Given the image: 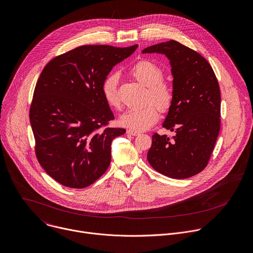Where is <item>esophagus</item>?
I'll return each mask as SVG.
<instances>
[{"label": "esophagus", "instance_id": "obj_1", "mask_svg": "<svg viewBox=\"0 0 253 253\" xmlns=\"http://www.w3.org/2000/svg\"><path fill=\"white\" fill-rule=\"evenodd\" d=\"M127 134L132 135V136H138L139 132H136V131H133V130H127Z\"/></svg>", "mask_w": 253, "mask_h": 253}]
</instances>
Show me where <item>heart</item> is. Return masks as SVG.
Here are the masks:
<instances>
[{"instance_id": "heart-1", "label": "heart", "mask_w": 253, "mask_h": 253, "mask_svg": "<svg viewBox=\"0 0 253 253\" xmlns=\"http://www.w3.org/2000/svg\"><path fill=\"white\" fill-rule=\"evenodd\" d=\"M131 74L145 86V106L127 109L120 117L119 124L133 131H145L151 128L159 119V112L170 109L173 102V90L168 82L162 80L164 72L160 66L150 60H141L131 68ZM119 74L113 72L104 79L101 91L106 103L113 108L120 107L118 92Z\"/></svg>"}]
</instances>
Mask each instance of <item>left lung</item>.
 I'll return each instance as SVG.
<instances>
[{
  "instance_id": "8db88e82",
  "label": "left lung",
  "mask_w": 253,
  "mask_h": 253,
  "mask_svg": "<svg viewBox=\"0 0 253 253\" xmlns=\"http://www.w3.org/2000/svg\"><path fill=\"white\" fill-rule=\"evenodd\" d=\"M170 60L173 102L163 127L175 136L155 133L147 159L154 169L173 179H187L208 165L220 129V90L208 60L197 51L169 41L143 49Z\"/></svg>"
}]
</instances>
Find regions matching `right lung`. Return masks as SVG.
Instances as JSON below:
<instances>
[{
	"mask_svg": "<svg viewBox=\"0 0 253 253\" xmlns=\"http://www.w3.org/2000/svg\"><path fill=\"white\" fill-rule=\"evenodd\" d=\"M137 46L82 45L54 57L42 71L30 121L38 161L57 183L86 188L108 169L112 141L126 130L103 128L114 115L101 86Z\"/></svg>",
	"mask_w": 253,
	"mask_h": 253,
	"instance_id": "right-lung-1",
	"label": "right lung"
}]
</instances>
